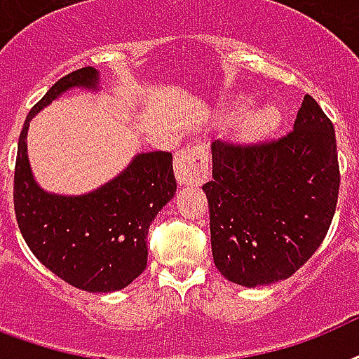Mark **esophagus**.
Returning <instances> with one entry per match:
<instances>
[{"instance_id":"1","label":"esophagus","mask_w":359,"mask_h":359,"mask_svg":"<svg viewBox=\"0 0 359 359\" xmlns=\"http://www.w3.org/2000/svg\"><path fill=\"white\" fill-rule=\"evenodd\" d=\"M174 172L180 185H200L210 176L208 168V154L204 146L189 144L187 148L180 149L174 159Z\"/></svg>"}]
</instances>
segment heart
I'll use <instances>...</instances> for the list:
<instances>
[{"label":"heart","mask_w":359,"mask_h":359,"mask_svg":"<svg viewBox=\"0 0 359 359\" xmlns=\"http://www.w3.org/2000/svg\"><path fill=\"white\" fill-rule=\"evenodd\" d=\"M251 108H252V99H249V97H238V99L230 104L229 114L232 116V118H241V116H245ZM279 121H280V112L277 110V108L264 107L249 118L245 129L251 136H262L266 135V133H269L273 127H277Z\"/></svg>","instance_id":"obj_1"}]
</instances>
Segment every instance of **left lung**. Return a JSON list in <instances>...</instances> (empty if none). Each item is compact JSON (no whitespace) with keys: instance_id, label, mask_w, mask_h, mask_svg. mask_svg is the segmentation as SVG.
Listing matches in <instances>:
<instances>
[{"instance_id":"8db88e82","label":"left lung","mask_w":359,"mask_h":359,"mask_svg":"<svg viewBox=\"0 0 359 359\" xmlns=\"http://www.w3.org/2000/svg\"><path fill=\"white\" fill-rule=\"evenodd\" d=\"M211 252L241 286L288 279L320 247L337 205L335 129L318 102L304 97L294 129L277 140L211 142Z\"/></svg>"}]
</instances>
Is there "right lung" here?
Wrapping results in <instances>:
<instances>
[{
  "instance_id": "1",
  "label": "right lung",
  "mask_w": 359,
  "mask_h": 359,
  "mask_svg": "<svg viewBox=\"0 0 359 359\" xmlns=\"http://www.w3.org/2000/svg\"><path fill=\"white\" fill-rule=\"evenodd\" d=\"M73 88H99L93 67L55 82L29 110L15 166V213L27 247L57 277L86 292H116L148 264L149 224L176 193L172 154H138L121 174L79 196L46 193L27 159V127L33 116Z\"/></svg>"
}]
</instances>
